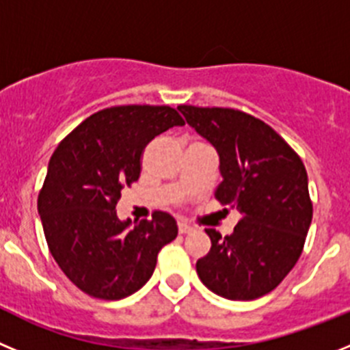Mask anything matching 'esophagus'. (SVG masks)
<instances>
[{"instance_id":"1","label":"esophagus","mask_w":350,"mask_h":350,"mask_svg":"<svg viewBox=\"0 0 350 350\" xmlns=\"http://www.w3.org/2000/svg\"><path fill=\"white\" fill-rule=\"evenodd\" d=\"M178 231H180L182 234H185V233H191V231H193V228H191L187 222H178Z\"/></svg>"}]
</instances>
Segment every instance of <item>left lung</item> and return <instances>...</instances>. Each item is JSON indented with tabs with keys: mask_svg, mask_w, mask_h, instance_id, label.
Wrapping results in <instances>:
<instances>
[{
	"mask_svg": "<svg viewBox=\"0 0 350 350\" xmlns=\"http://www.w3.org/2000/svg\"><path fill=\"white\" fill-rule=\"evenodd\" d=\"M178 110L217 150L222 182L215 198L242 213L231 234L205 230L212 247L198 259V277L222 298H261L301 254L312 222L307 170L282 137L249 113L187 105Z\"/></svg>",
	"mask_w": 350,
	"mask_h": 350,
	"instance_id": "1",
	"label": "left lung"
}]
</instances>
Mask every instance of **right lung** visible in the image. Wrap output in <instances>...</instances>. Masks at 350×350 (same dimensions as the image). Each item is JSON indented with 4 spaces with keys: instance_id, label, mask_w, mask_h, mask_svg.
Instances as JSON below:
<instances>
[{
    "instance_id": "right-lung-1",
    "label": "right lung",
    "mask_w": 350,
    "mask_h": 350,
    "mask_svg": "<svg viewBox=\"0 0 350 350\" xmlns=\"http://www.w3.org/2000/svg\"><path fill=\"white\" fill-rule=\"evenodd\" d=\"M184 126L175 108L128 105L94 113L57 145L38 196L51 254L68 279L89 296L120 299L152 277L157 252L175 240L177 221L117 217L126 184L140 177L148 142Z\"/></svg>"
}]
</instances>
